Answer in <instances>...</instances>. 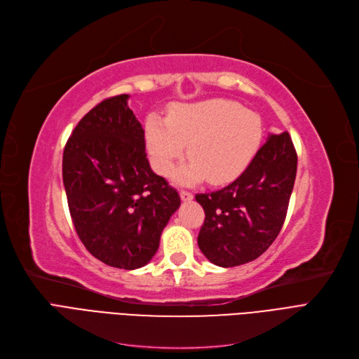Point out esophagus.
<instances>
[{"label": "esophagus", "mask_w": 359, "mask_h": 359, "mask_svg": "<svg viewBox=\"0 0 359 359\" xmlns=\"http://www.w3.org/2000/svg\"><path fill=\"white\" fill-rule=\"evenodd\" d=\"M180 196H181V199H182L184 202H190V201L193 199V193H190V191H187V190H181Z\"/></svg>", "instance_id": "1"}]
</instances>
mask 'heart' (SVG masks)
Returning a JSON list of instances; mask_svg holds the SVG:
<instances>
[{
	"label": "heart",
	"instance_id": "obj_1",
	"mask_svg": "<svg viewBox=\"0 0 359 359\" xmlns=\"http://www.w3.org/2000/svg\"><path fill=\"white\" fill-rule=\"evenodd\" d=\"M263 135L262 117L229 100L184 104L168 118L153 113L145 121L147 150L157 174L170 175L187 150L191 160L178 174L182 184L238 178L262 147Z\"/></svg>",
	"mask_w": 359,
	"mask_h": 359
}]
</instances>
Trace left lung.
<instances>
[{"label": "left lung", "mask_w": 359, "mask_h": 359, "mask_svg": "<svg viewBox=\"0 0 359 359\" xmlns=\"http://www.w3.org/2000/svg\"><path fill=\"white\" fill-rule=\"evenodd\" d=\"M295 174L297 153L290 133H271L238 180L196 194L205 211L197 243L209 262L234 267L266 252L285 221Z\"/></svg>", "instance_id": "1"}]
</instances>
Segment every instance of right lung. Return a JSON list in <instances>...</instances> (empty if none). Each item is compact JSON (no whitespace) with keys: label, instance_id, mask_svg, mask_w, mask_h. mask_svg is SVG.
<instances>
[{"label":"right lung","instance_id":"1","mask_svg":"<svg viewBox=\"0 0 359 359\" xmlns=\"http://www.w3.org/2000/svg\"><path fill=\"white\" fill-rule=\"evenodd\" d=\"M128 100L108 97L79 121L65 145L62 177L86 250L111 267L133 270L154 257L181 199L151 170L144 129Z\"/></svg>","mask_w":359,"mask_h":359}]
</instances>
